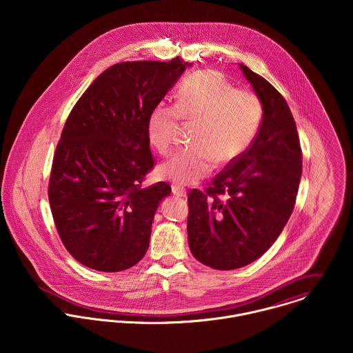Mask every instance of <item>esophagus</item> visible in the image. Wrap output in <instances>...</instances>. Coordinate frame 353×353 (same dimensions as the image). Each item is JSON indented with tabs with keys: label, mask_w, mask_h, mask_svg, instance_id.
<instances>
[{
	"label": "esophagus",
	"mask_w": 353,
	"mask_h": 353,
	"mask_svg": "<svg viewBox=\"0 0 353 353\" xmlns=\"http://www.w3.org/2000/svg\"><path fill=\"white\" fill-rule=\"evenodd\" d=\"M172 194L176 196V197H181V199H185L186 197V190L179 188V186H172Z\"/></svg>",
	"instance_id": "1"
}]
</instances>
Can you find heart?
<instances>
[{"label":"heart","mask_w":353,"mask_h":353,"mask_svg":"<svg viewBox=\"0 0 353 353\" xmlns=\"http://www.w3.org/2000/svg\"><path fill=\"white\" fill-rule=\"evenodd\" d=\"M181 119L196 125L194 148L178 152L159 167V176L178 186L201 181L214 167L239 159L258 132L262 104L249 90L234 88L220 73L200 70L183 81L176 104L157 103L147 130L152 145L168 153L175 144Z\"/></svg>","instance_id":"heart-1"}]
</instances>
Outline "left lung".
<instances>
[{
  "label": "left lung",
  "instance_id": "left-lung-1",
  "mask_svg": "<svg viewBox=\"0 0 353 353\" xmlns=\"http://www.w3.org/2000/svg\"><path fill=\"white\" fill-rule=\"evenodd\" d=\"M262 104L252 145L217 174L205 193H189L188 239L203 265L232 270L258 259L279 238L296 201L302 150L291 110L263 77L239 63Z\"/></svg>",
  "mask_w": 353,
  "mask_h": 353
}]
</instances>
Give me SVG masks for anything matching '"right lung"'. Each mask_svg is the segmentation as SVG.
I'll list each match as a JSON object with an SVG mask.
<instances>
[{
  "mask_svg": "<svg viewBox=\"0 0 353 353\" xmlns=\"http://www.w3.org/2000/svg\"><path fill=\"white\" fill-rule=\"evenodd\" d=\"M192 63H115L88 87L63 126L51 167L49 201L70 255L99 272L134 266L150 248L165 182L141 188L153 168L152 108Z\"/></svg>",
  "mask_w": 353,
  "mask_h": 353,
  "instance_id": "right-lung-1",
  "label": "right lung"
}]
</instances>
